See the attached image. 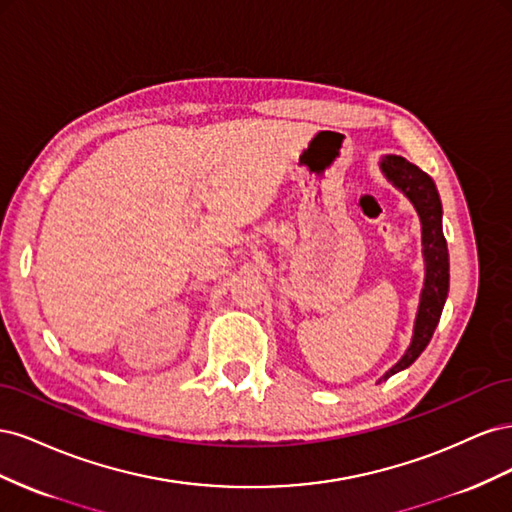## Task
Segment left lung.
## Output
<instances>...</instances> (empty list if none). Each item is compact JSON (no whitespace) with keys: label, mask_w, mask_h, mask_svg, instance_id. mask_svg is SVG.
I'll return each instance as SVG.
<instances>
[{"label":"left lung","mask_w":512,"mask_h":512,"mask_svg":"<svg viewBox=\"0 0 512 512\" xmlns=\"http://www.w3.org/2000/svg\"><path fill=\"white\" fill-rule=\"evenodd\" d=\"M382 170L397 190L404 192L418 211V218L423 224V256H425V286L421 292V303H418V314L414 322L412 344L401 356V361L386 371L382 380L391 378L397 371L410 367L418 354H421L429 339L438 327L442 307L448 294V250L442 232V205L436 185L431 177L423 173L416 164L399 158L386 156L382 160Z\"/></svg>","instance_id":"8db88e82"}]
</instances>
